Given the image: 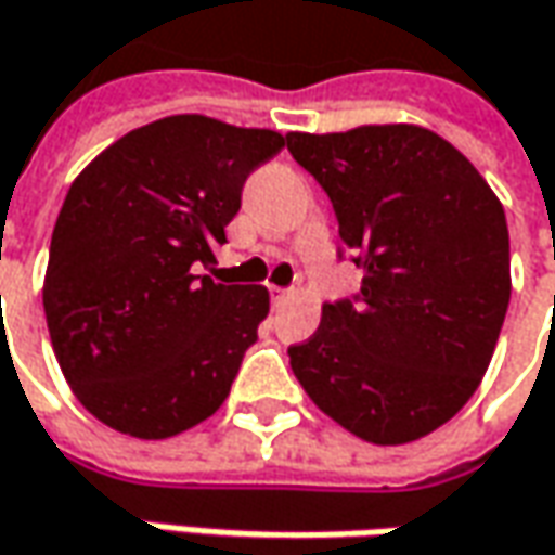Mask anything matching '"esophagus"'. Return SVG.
Masks as SVG:
<instances>
[{"mask_svg": "<svg viewBox=\"0 0 555 555\" xmlns=\"http://www.w3.org/2000/svg\"><path fill=\"white\" fill-rule=\"evenodd\" d=\"M292 295H295L292 288H276V285L270 288V297H273V304H285V300H288Z\"/></svg>", "mask_w": 555, "mask_h": 555, "instance_id": "obj_1", "label": "esophagus"}]
</instances>
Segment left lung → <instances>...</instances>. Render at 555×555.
Segmentation results:
<instances>
[{"label": "left lung", "instance_id": "obj_1", "mask_svg": "<svg viewBox=\"0 0 555 555\" xmlns=\"http://www.w3.org/2000/svg\"><path fill=\"white\" fill-rule=\"evenodd\" d=\"M328 193L362 288L288 347L319 409L374 446L451 421L486 374L509 304L501 199L461 150L421 125L285 134Z\"/></svg>", "mask_w": 555, "mask_h": 555}]
</instances>
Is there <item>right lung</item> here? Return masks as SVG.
Segmentation results:
<instances>
[{
	"label": "right lung",
	"instance_id": "1",
	"mask_svg": "<svg viewBox=\"0 0 555 555\" xmlns=\"http://www.w3.org/2000/svg\"><path fill=\"white\" fill-rule=\"evenodd\" d=\"M285 138L165 116L86 165L51 233L42 304L69 390L101 424L168 439L211 417L270 313L263 285L196 276L245 178Z\"/></svg>",
	"mask_w": 555,
	"mask_h": 555
}]
</instances>
